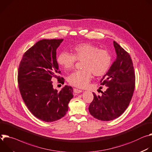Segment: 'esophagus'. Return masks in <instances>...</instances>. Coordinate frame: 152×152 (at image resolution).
<instances>
[{
  "label": "esophagus",
  "mask_w": 152,
  "mask_h": 152,
  "mask_svg": "<svg viewBox=\"0 0 152 152\" xmlns=\"http://www.w3.org/2000/svg\"><path fill=\"white\" fill-rule=\"evenodd\" d=\"M74 92L75 93V94H79V93H81L82 92V91L81 90H79V89H74Z\"/></svg>",
  "instance_id": "esophagus-1"
}]
</instances>
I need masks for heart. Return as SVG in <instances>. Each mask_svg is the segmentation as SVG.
I'll use <instances>...</instances> for the list:
<instances>
[{
    "label": "heart",
    "instance_id": "obj_1",
    "mask_svg": "<svg viewBox=\"0 0 152 152\" xmlns=\"http://www.w3.org/2000/svg\"><path fill=\"white\" fill-rule=\"evenodd\" d=\"M76 60L83 61L82 70L72 73L68 77L71 85L84 88L92 79V73L96 77L103 76L109 71L112 56L106 49H99L90 43L79 44L72 49V54L63 51L57 57L58 63L66 70H70L74 66Z\"/></svg>",
    "mask_w": 152,
    "mask_h": 152
}]
</instances>
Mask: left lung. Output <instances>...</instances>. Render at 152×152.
<instances>
[{"mask_svg":"<svg viewBox=\"0 0 152 152\" xmlns=\"http://www.w3.org/2000/svg\"><path fill=\"white\" fill-rule=\"evenodd\" d=\"M113 46L116 58L100 81L101 85H105L107 89L102 92V96L93 92L94 99L89 106L91 115L104 121L113 120L124 113L135 85V74L129 54L115 41Z\"/></svg>","mask_w":152,"mask_h":152,"instance_id":"8db88e82","label":"left lung"}]
</instances>
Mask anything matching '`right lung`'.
I'll return each mask as SVG.
<instances>
[{
	"label": "right lung",
	"mask_w": 152,
	"mask_h": 152,
	"mask_svg": "<svg viewBox=\"0 0 152 152\" xmlns=\"http://www.w3.org/2000/svg\"><path fill=\"white\" fill-rule=\"evenodd\" d=\"M63 39H43L23 56L18 70L19 88L29 110L45 122L61 119L68 110L73 89L65 86L60 92L54 89L52 79L64 84L57 61L56 50Z\"/></svg>",
	"instance_id": "1"
}]
</instances>
